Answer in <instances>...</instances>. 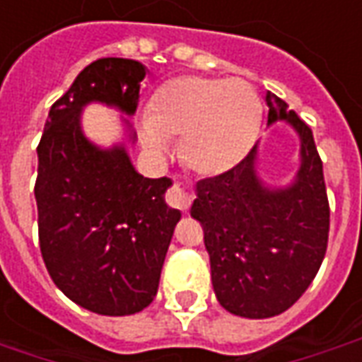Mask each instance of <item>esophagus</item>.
Returning a JSON list of instances; mask_svg holds the SVG:
<instances>
[{"mask_svg":"<svg viewBox=\"0 0 362 362\" xmlns=\"http://www.w3.org/2000/svg\"><path fill=\"white\" fill-rule=\"evenodd\" d=\"M168 202L174 208H180V210H188L192 204V194L190 188L186 182H174V186L168 192Z\"/></svg>","mask_w":362,"mask_h":362,"instance_id":"esophagus-1","label":"esophagus"}]
</instances>
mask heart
<instances>
[{"instance_id": "b5f03b06", "label": "heart", "mask_w": 362, "mask_h": 362, "mask_svg": "<svg viewBox=\"0 0 362 362\" xmlns=\"http://www.w3.org/2000/svg\"><path fill=\"white\" fill-rule=\"evenodd\" d=\"M259 98L242 78L178 77L162 85L142 122V136L158 154L180 142L184 164L216 176L242 160L259 127Z\"/></svg>"}]
</instances>
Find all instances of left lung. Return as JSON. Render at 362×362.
I'll list each match as a JSON object with an SVG mask.
<instances>
[{"instance_id": "8db88e82", "label": "left lung", "mask_w": 362, "mask_h": 362, "mask_svg": "<svg viewBox=\"0 0 362 362\" xmlns=\"http://www.w3.org/2000/svg\"><path fill=\"white\" fill-rule=\"evenodd\" d=\"M267 122L287 120L301 136V170L285 190L257 180L255 146L218 176L198 182L190 216L204 230L216 297L233 315H279L305 293L323 264L329 198L309 124L267 93Z\"/></svg>"}]
</instances>
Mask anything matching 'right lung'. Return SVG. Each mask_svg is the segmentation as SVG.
I'll use <instances>...</instances> for the list:
<instances>
[{
	"mask_svg": "<svg viewBox=\"0 0 362 362\" xmlns=\"http://www.w3.org/2000/svg\"><path fill=\"white\" fill-rule=\"evenodd\" d=\"M144 75L132 59L93 61L53 103L37 146V226L47 272L71 301L98 315H132L152 303L180 220L164 202L168 178L140 176L124 148H97L78 127L90 100L132 115Z\"/></svg>",
	"mask_w": 362,
	"mask_h": 362,
	"instance_id": "1",
	"label": "right lung"
}]
</instances>
